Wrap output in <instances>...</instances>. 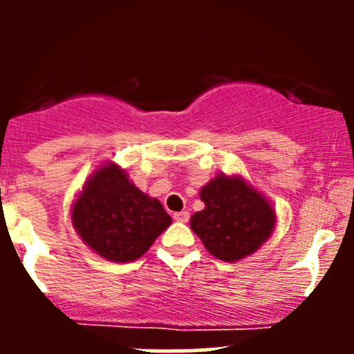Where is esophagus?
<instances>
[{"instance_id": "esophagus-1", "label": "esophagus", "mask_w": 354, "mask_h": 354, "mask_svg": "<svg viewBox=\"0 0 354 354\" xmlns=\"http://www.w3.org/2000/svg\"><path fill=\"white\" fill-rule=\"evenodd\" d=\"M173 219L178 221V223H188V219H190V214H188L187 210H181V212H174Z\"/></svg>"}]
</instances>
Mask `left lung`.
<instances>
[{
	"instance_id": "left-lung-1",
	"label": "left lung",
	"mask_w": 354,
	"mask_h": 354,
	"mask_svg": "<svg viewBox=\"0 0 354 354\" xmlns=\"http://www.w3.org/2000/svg\"><path fill=\"white\" fill-rule=\"evenodd\" d=\"M200 198L205 209L194 214L190 226L216 259H243L272 233V207L240 178L217 176L202 188Z\"/></svg>"
}]
</instances>
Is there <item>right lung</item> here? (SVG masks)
Segmentation results:
<instances>
[{
	"instance_id": "1",
	"label": "right lung",
	"mask_w": 354,
	"mask_h": 354,
	"mask_svg": "<svg viewBox=\"0 0 354 354\" xmlns=\"http://www.w3.org/2000/svg\"><path fill=\"white\" fill-rule=\"evenodd\" d=\"M71 221L82 240L113 262L142 257L171 224L159 200L142 194L114 164L91 176L75 202Z\"/></svg>"
}]
</instances>
